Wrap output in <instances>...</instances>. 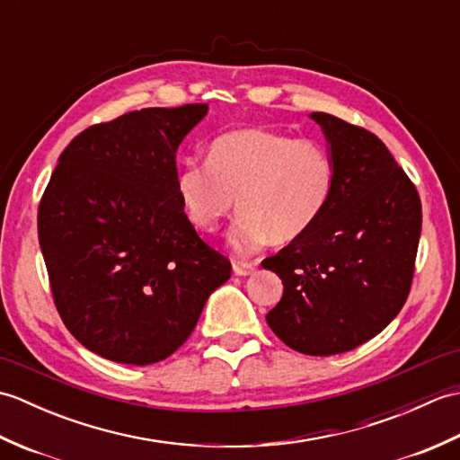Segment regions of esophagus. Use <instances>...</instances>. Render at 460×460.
I'll return each instance as SVG.
<instances>
[{"mask_svg": "<svg viewBox=\"0 0 460 460\" xmlns=\"http://www.w3.org/2000/svg\"><path fill=\"white\" fill-rule=\"evenodd\" d=\"M255 270V265L252 262H247V261H233V272H235L237 277H247L251 275V272Z\"/></svg>", "mask_w": 460, "mask_h": 460, "instance_id": "1", "label": "esophagus"}]
</instances>
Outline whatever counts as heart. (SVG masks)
<instances>
[{"label": "heart", "mask_w": 460, "mask_h": 460, "mask_svg": "<svg viewBox=\"0 0 460 460\" xmlns=\"http://www.w3.org/2000/svg\"><path fill=\"white\" fill-rule=\"evenodd\" d=\"M336 162L326 144L265 128L217 136L208 162L190 160L178 172V193L191 223L215 231L235 211L229 241L243 255L269 241L288 245L326 211L336 188Z\"/></svg>", "instance_id": "1"}]
</instances>
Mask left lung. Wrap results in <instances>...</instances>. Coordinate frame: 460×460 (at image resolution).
Segmentation results:
<instances>
[{
	"instance_id": "8db88e82",
	"label": "left lung",
	"mask_w": 460,
	"mask_h": 460,
	"mask_svg": "<svg viewBox=\"0 0 460 460\" xmlns=\"http://www.w3.org/2000/svg\"><path fill=\"white\" fill-rule=\"evenodd\" d=\"M336 162V188L318 223L261 262L282 280L270 330L306 356H334L377 336L411 290L421 199L376 134L312 112Z\"/></svg>"
}]
</instances>
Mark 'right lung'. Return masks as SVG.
I'll list each match as a JSON object with an SVG mask.
<instances>
[{
    "mask_svg": "<svg viewBox=\"0 0 460 460\" xmlns=\"http://www.w3.org/2000/svg\"><path fill=\"white\" fill-rule=\"evenodd\" d=\"M208 104L142 109L83 130L39 203V245L58 316L106 359L148 366L198 324L231 262L178 193L175 152Z\"/></svg>",
    "mask_w": 460,
    "mask_h": 460,
    "instance_id": "right-lung-1",
    "label": "right lung"
}]
</instances>
